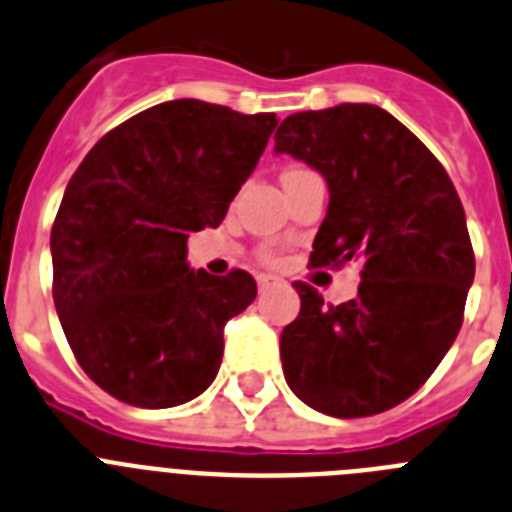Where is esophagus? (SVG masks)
Returning <instances> with one entry per match:
<instances>
[{"label": "esophagus", "mask_w": 512, "mask_h": 512, "mask_svg": "<svg viewBox=\"0 0 512 512\" xmlns=\"http://www.w3.org/2000/svg\"><path fill=\"white\" fill-rule=\"evenodd\" d=\"M278 283V278H273V275H260L257 278V286H260V291H268L270 286H275Z\"/></svg>", "instance_id": "1"}]
</instances>
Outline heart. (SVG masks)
Segmentation results:
<instances>
[{
    "label": "heart",
    "mask_w": 512,
    "mask_h": 512,
    "mask_svg": "<svg viewBox=\"0 0 512 512\" xmlns=\"http://www.w3.org/2000/svg\"><path fill=\"white\" fill-rule=\"evenodd\" d=\"M301 170V167H293V170H288V172H299Z\"/></svg>",
    "instance_id": "1"
}]
</instances>
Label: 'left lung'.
<instances>
[{
    "label": "left lung",
    "instance_id": "left-lung-1",
    "mask_svg": "<svg viewBox=\"0 0 512 512\" xmlns=\"http://www.w3.org/2000/svg\"><path fill=\"white\" fill-rule=\"evenodd\" d=\"M275 151L330 188L311 265L361 262L345 304L293 283L301 311L281 335L283 376L324 415L391 410L430 379L464 322L474 250L459 193L410 128L366 102L288 115Z\"/></svg>",
    "mask_w": 512,
    "mask_h": 512
}]
</instances>
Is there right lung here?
<instances>
[{"mask_svg": "<svg viewBox=\"0 0 512 512\" xmlns=\"http://www.w3.org/2000/svg\"><path fill=\"white\" fill-rule=\"evenodd\" d=\"M278 126L170 100L105 133L51 229L53 304L74 358L110 397L164 410L211 386L224 324L255 301L244 270H190V231L216 229Z\"/></svg>", "mask_w": 512, "mask_h": 512, "instance_id": "add662e5", "label": "right lung"}]
</instances>
